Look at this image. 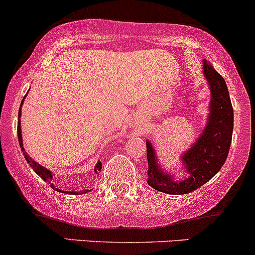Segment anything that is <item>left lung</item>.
I'll use <instances>...</instances> for the list:
<instances>
[{
	"label": "left lung",
	"instance_id": "1",
	"mask_svg": "<svg viewBox=\"0 0 255 255\" xmlns=\"http://www.w3.org/2000/svg\"><path fill=\"white\" fill-rule=\"evenodd\" d=\"M202 73L210 86V106L204 129L195 143L180 155L184 179H177L158 160L153 144L146 140L148 185L170 195L195 191L212 179L225 164L233 133V107L225 79L204 60Z\"/></svg>",
	"mask_w": 255,
	"mask_h": 255
}]
</instances>
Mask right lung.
Segmentation results:
<instances>
[{
  "instance_id": "obj_1",
  "label": "right lung",
  "mask_w": 255,
  "mask_h": 255,
  "mask_svg": "<svg viewBox=\"0 0 255 255\" xmlns=\"http://www.w3.org/2000/svg\"><path fill=\"white\" fill-rule=\"evenodd\" d=\"M25 96H27V95H25ZM25 96L23 97L22 102H20V107H22L23 101H24ZM20 107H19V113H18V118H19V121H18V126H17L18 140H19V146H20V148H22V151H23V155H24V159H25V160H27V163L29 164L30 168H32L33 170L35 171V174H38V175L42 177V179L44 180V181L49 182V184H50V186L53 187L54 190H56V191H59V192H64V194H69V195H71V194H73V195H81V194H86V192L91 191V190H81V191H64V190L58 189V187H55V185L53 184L54 174L51 173L50 170H48L47 168H44V166H43V165H40L39 163H37V161H35V160H33V159L30 158L29 155H28V153H25V151H24V146H23V139H22V128H20V115H22V110H20ZM101 169H102V163H101V161H97V164H96V165H95V168H94L95 173L97 174V173H99V171H101Z\"/></svg>"
}]
</instances>
